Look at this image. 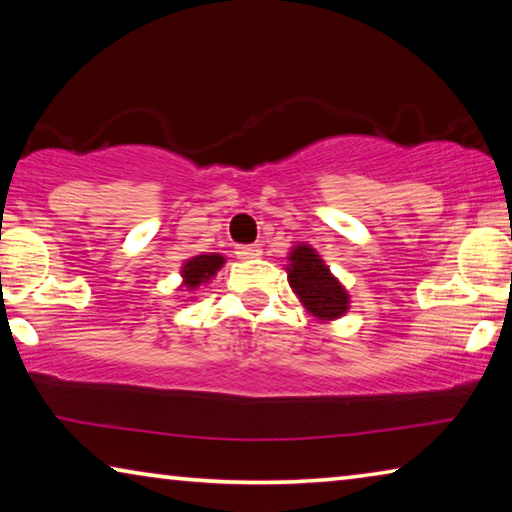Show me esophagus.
Returning a JSON list of instances; mask_svg holds the SVG:
<instances>
[{"instance_id": "obj_1", "label": "esophagus", "mask_w": 512, "mask_h": 512, "mask_svg": "<svg viewBox=\"0 0 512 512\" xmlns=\"http://www.w3.org/2000/svg\"><path fill=\"white\" fill-rule=\"evenodd\" d=\"M262 255V248L259 244H246V246H237V257L239 259H255Z\"/></svg>"}]
</instances>
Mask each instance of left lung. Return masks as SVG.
<instances>
[{
    "label": "left lung",
    "mask_w": 512,
    "mask_h": 512,
    "mask_svg": "<svg viewBox=\"0 0 512 512\" xmlns=\"http://www.w3.org/2000/svg\"><path fill=\"white\" fill-rule=\"evenodd\" d=\"M289 259V284L298 293L302 305L323 320L343 316L348 309V293L329 273L323 259L309 246L293 248Z\"/></svg>",
    "instance_id": "obj_1"
}]
</instances>
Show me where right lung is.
I'll use <instances>...</instances> for the list:
<instances>
[{"label": "right lung", "mask_w": 512, "mask_h": 512, "mask_svg": "<svg viewBox=\"0 0 512 512\" xmlns=\"http://www.w3.org/2000/svg\"><path fill=\"white\" fill-rule=\"evenodd\" d=\"M225 259L221 255H198L183 266V277L189 289H196L201 282H207L210 277L219 271Z\"/></svg>", "instance_id": "obj_1"}]
</instances>
